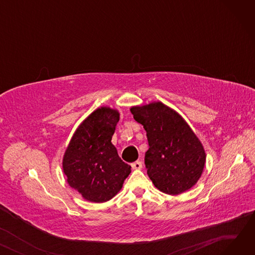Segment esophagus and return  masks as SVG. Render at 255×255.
<instances>
[{"label":"esophagus","instance_id":"esophagus-1","mask_svg":"<svg viewBox=\"0 0 255 255\" xmlns=\"http://www.w3.org/2000/svg\"><path fill=\"white\" fill-rule=\"evenodd\" d=\"M131 166H132L133 169H141L142 168V163L140 161H135V162H133L131 164Z\"/></svg>","mask_w":255,"mask_h":255}]
</instances>
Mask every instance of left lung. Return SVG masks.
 I'll list each match as a JSON object with an SVG mask.
<instances>
[{"instance_id": "1", "label": "left lung", "mask_w": 255, "mask_h": 255, "mask_svg": "<svg viewBox=\"0 0 255 255\" xmlns=\"http://www.w3.org/2000/svg\"><path fill=\"white\" fill-rule=\"evenodd\" d=\"M146 131L149 150L144 163L158 190L181 194L197 183L206 165V151L183 117L160 101L130 107Z\"/></svg>"}]
</instances>
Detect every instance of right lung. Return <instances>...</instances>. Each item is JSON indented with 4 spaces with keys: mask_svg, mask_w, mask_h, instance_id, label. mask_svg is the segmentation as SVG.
<instances>
[{
    "mask_svg": "<svg viewBox=\"0 0 255 255\" xmlns=\"http://www.w3.org/2000/svg\"><path fill=\"white\" fill-rule=\"evenodd\" d=\"M119 120L118 110L98 107L79 124L65 150L62 166L67 183L88 202L112 199L131 172L112 143Z\"/></svg>",
    "mask_w": 255,
    "mask_h": 255,
    "instance_id": "right-lung-1",
    "label": "right lung"
}]
</instances>
